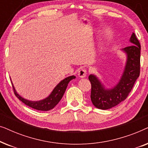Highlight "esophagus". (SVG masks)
<instances>
[{
	"label": "esophagus",
	"mask_w": 148,
	"mask_h": 148,
	"mask_svg": "<svg viewBox=\"0 0 148 148\" xmlns=\"http://www.w3.org/2000/svg\"><path fill=\"white\" fill-rule=\"evenodd\" d=\"M86 74H87L86 70L84 69H80L78 72V75L81 78H84V77H86Z\"/></svg>",
	"instance_id": "esophagus-1"
}]
</instances>
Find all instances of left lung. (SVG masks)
<instances>
[{
    "label": "left lung",
    "instance_id": "obj_1",
    "mask_svg": "<svg viewBox=\"0 0 148 148\" xmlns=\"http://www.w3.org/2000/svg\"><path fill=\"white\" fill-rule=\"evenodd\" d=\"M129 42L131 44L130 46L121 50L126 55V62L123 73L116 84L111 88H107L96 75L90 74L88 77L92 84L91 100L97 108L107 110L124 101L139 77L141 46L134 33L131 35Z\"/></svg>",
    "mask_w": 148,
    "mask_h": 148
}]
</instances>
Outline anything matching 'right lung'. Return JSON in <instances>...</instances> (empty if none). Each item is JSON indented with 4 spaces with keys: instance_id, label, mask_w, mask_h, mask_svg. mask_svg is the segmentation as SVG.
Here are the masks:
<instances>
[{
    "instance_id": "obj_1",
    "label": "right lung",
    "mask_w": 148,
    "mask_h": 148,
    "mask_svg": "<svg viewBox=\"0 0 148 148\" xmlns=\"http://www.w3.org/2000/svg\"><path fill=\"white\" fill-rule=\"evenodd\" d=\"M76 77L75 75L69 76L67 77L64 78V79L58 83V84L55 86V88L53 89L52 92L50 93L49 96L46 98L42 99V100H38V101H32L29 100L27 99H25L22 97L21 95L18 94L17 91H16L14 85L12 83L13 85V90L15 91V96L19 98V100H21L22 102L27 105V106L31 107V108L36 109L38 110H42V111H48L54 108L58 103L60 102L61 100L62 96L65 92V90L66 88H67L68 84L71 81L75 79Z\"/></svg>"
}]
</instances>
